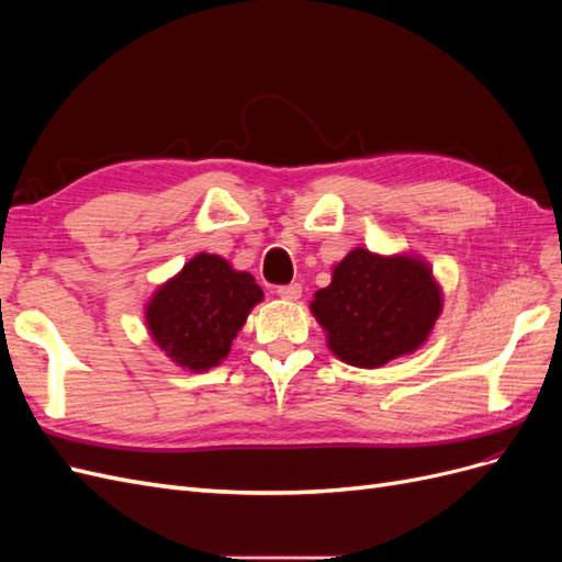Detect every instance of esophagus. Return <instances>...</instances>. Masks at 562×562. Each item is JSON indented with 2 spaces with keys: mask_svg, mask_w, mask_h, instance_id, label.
I'll list each match as a JSON object with an SVG mask.
<instances>
[{
  "mask_svg": "<svg viewBox=\"0 0 562 562\" xmlns=\"http://www.w3.org/2000/svg\"><path fill=\"white\" fill-rule=\"evenodd\" d=\"M277 295L283 300H297L302 295V285L300 283H288V285H279Z\"/></svg>",
  "mask_w": 562,
  "mask_h": 562,
  "instance_id": "obj_1",
  "label": "esophagus"
}]
</instances>
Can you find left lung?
<instances>
[{
  "label": "left lung",
  "instance_id": "obj_1",
  "mask_svg": "<svg viewBox=\"0 0 562 562\" xmlns=\"http://www.w3.org/2000/svg\"><path fill=\"white\" fill-rule=\"evenodd\" d=\"M440 307V288L422 260L384 258L366 248L351 250L312 302L328 347L356 368H380L419 349Z\"/></svg>",
  "mask_w": 562,
  "mask_h": 562
}]
</instances>
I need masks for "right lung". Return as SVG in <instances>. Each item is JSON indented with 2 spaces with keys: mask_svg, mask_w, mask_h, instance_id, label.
<instances>
[{
  "mask_svg": "<svg viewBox=\"0 0 562 562\" xmlns=\"http://www.w3.org/2000/svg\"><path fill=\"white\" fill-rule=\"evenodd\" d=\"M262 300L248 271L199 252L147 304V326L171 359L194 372L225 359L250 310Z\"/></svg>",
  "mask_w": 562,
  "mask_h": 562,
  "instance_id": "add662e5",
  "label": "right lung"
}]
</instances>
